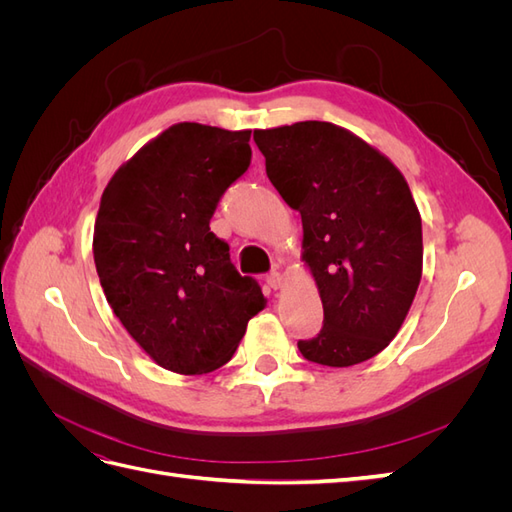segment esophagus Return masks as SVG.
Instances as JSON below:
<instances>
[{
  "label": "esophagus",
  "mask_w": 512,
  "mask_h": 512,
  "mask_svg": "<svg viewBox=\"0 0 512 512\" xmlns=\"http://www.w3.org/2000/svg\"><path fill=\"white\" fill-rule=\"evenodd\" d=\"M267 284L273 288V290H280L284 286V275L280 271H273L267 275Z\"/></svg>",
  "instance_id": "esophagus-1"
}]
</instances>
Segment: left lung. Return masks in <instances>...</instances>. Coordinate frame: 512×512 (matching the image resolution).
Returning <instances> with one entry per match:
<instances>
[{
  "label": "left lung",
  "mask_w": 512,
  "mask_h": 512,
  "mask_svg": "<svg viewBox=\"0 0 512 512\" xmlns=\"http://www.w3.org/2000/svg\"><path fill=\"white\" fill-rule=\"evenodd\" d=\"M254 141L269 181L301 213V260L324 309L301 354L327 367L371 359L401 329L423 275L421 213L406 177L329 121L254 130Z\"/></svg>",
  "instance_id": "obj_1"
}]
</instances>
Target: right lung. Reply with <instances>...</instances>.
Returning <instances> with one entry per match:
<instances>
[{"label":"right lung","mask_w":512,"mask_h":512,"mask_svg":"<svg viewBox=\"0 0 512 512\" xmlns=\"http://www.w3.org/2000/svg\"><path fill=\"white\" fill-rule=\"evenodd\" d=\"M252 130L181 121L123 162L100 198L94 260L115 316L160 367L200 376L235 354L267 299L209 222L250 166Z\"/></svg>","instance_id":"1"}]
</instances>
